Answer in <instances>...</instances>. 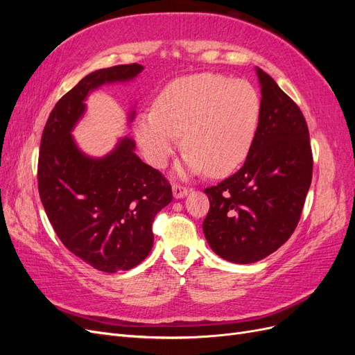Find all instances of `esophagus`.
Segmentation results:
<instances>
[{
	"label": "esophagus",
	"mask_w": 355,
	"mask_h": 355,
	"mask_svg": "<svg viewBox=\"0 0 355 355\" xmlns=\"http://www.w3.org/2000/svg\"><path fill=\"white\" fill-rule=\"evenodd\" d=\"M171 189H173V197L176 200L184 198V197L188 196V189L185 187H182V185H173V188H171Z\"/></svg>",
	"instance_id": "esophagus-1"
}]
</instances>
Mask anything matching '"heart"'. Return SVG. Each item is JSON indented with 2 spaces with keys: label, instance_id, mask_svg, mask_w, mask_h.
I'll return each mask as SVG.
<instances>
[{
  "label": "heart",
  "instance_id": "heart-1",
  "mask_svg": "<svg viewBox=\"0 0 355 355\" xmlns=\"http://www.w3.org/2000/svg\"><path fill=\"white\" fill-rule=\"evenodd\" d=\"M262 101L250 83L202 72L180 77L159 92L154 111L137 116L136 139L151 166L167 164L184 139L180 178L209 171L223 176L249 155L259 128Z\"/></svg>",
  "mask_w": 355,
  "mask_h": 355
}]
</instances>
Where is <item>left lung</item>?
Segmentation results:
<instances>
[{
	"label": "left lung",
	"mask_w": 355,
	"mask_h": 355,
	"mask_svg": "<svg viewBox=\"0 0 355 355\" xmlns=\"http://www.w3.org/2000/svg\"><path fill=\"white\" fill-rule=\"evenodd\" d=\"M262 115L243 167L204 189L210 210L202 222L211 250L232 263H253L290 239L313 178L306 121L297 105L256 67Z\"/></svg>",
	"instance_id": "8db88e82"
}]
</instances>
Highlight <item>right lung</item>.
Wrapping results in <instances>:
<instances>
[{"mask_svg":"<svg viewBox=\"0 0 355 355\" xmlns=\"http://www.w3.org/2000/svg\"><path fill=\"white\" fill-rule=\"evenodd\" d=\"M142 71L132 63L85 75L56 103L41 136L38 191L47 218L71 253L103 272L132 270L145 259L154 244V218L173 194L163 175L136 155L128 136L106 155L92 157L72 132L90 93L133 81ZM135 115L133 108L128 124Z\"/></svg>","mask_w":355,"mask_h":355,"instance_id":"right-lung-1","label":"right lung"}]
</instances>
